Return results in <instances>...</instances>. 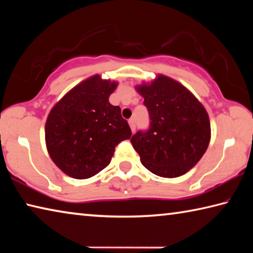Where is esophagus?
Wrapping results in <instances>:
<instances>
[{
	"mask_svg": "<svg viewBox=\"0 0 253 253\" xmlns=\"http://www.w3.org/2000/svg\"><path fill=\"white\" fill-rule=\"evenodd\" d=\"M129 126H130V129H131V131L134 132L135 131V129H136V123H135V119L134 118H130L129 119Z\"/></svg>",
	"mask_w": 253,
	"mask_h": 253,
	"instance_id": "obj_1",
	"label": "esophagus"
}]
</instances>
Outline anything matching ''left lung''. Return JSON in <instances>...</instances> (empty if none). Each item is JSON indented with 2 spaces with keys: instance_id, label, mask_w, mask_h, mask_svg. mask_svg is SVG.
Here are the masks:
<instances>
[{
  "instance_id": "obj_1",
  "label": "left lung",
  "mask_w": 253,
  "mask_h": 253,
  "mask_svg": "<svg viewBox=\"0 0 253 253\" xmlns=\"http://www.w3.org/2000/svg\"><path fill=\"white\" fill-rule=\"evenodd\" d=\"M149 114L147 130L130 142L148 170L162 177H177L196 165L209 146L211 126L207 110L191 91L160 75L137 85Z\"/></svg>"
}]
</instances>
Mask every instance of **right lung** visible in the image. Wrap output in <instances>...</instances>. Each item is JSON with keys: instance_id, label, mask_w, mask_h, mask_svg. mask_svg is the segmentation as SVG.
<instances>
[{"instance_id": "1", "label": "right lung", "mask_w": 253, "mask_h": 253, "mask_svg": "<svg viewBox=\"0 0 253 253\" xmlns=\"http://www.w3.org/2000/svg\"><path fill=\"white\" fill-rule=\"evenodd\" d=\"M117 83L92 76L77 84L51 109L45 144L51 160L69 176L89 178L109 165L115 147L131 130L121 108L109 102Z\"/></svg>"}]
</instances>
